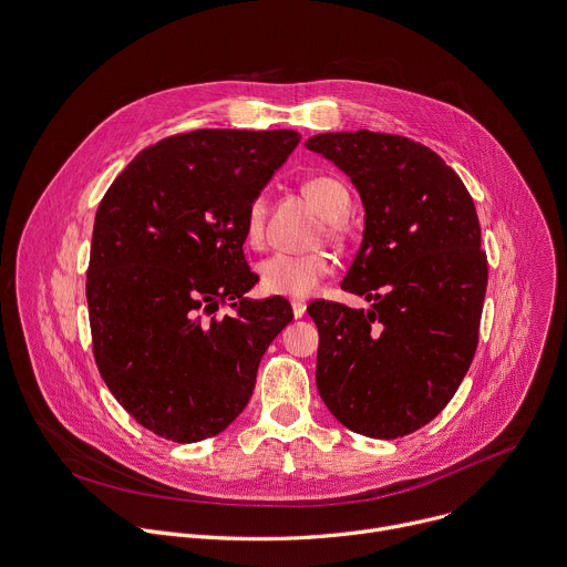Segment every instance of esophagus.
I'll list each match as a JSON object with an SVG mask.
<instances>
[{
    "label": "esophagus",
    "mask_w": 567,
    "mask_h": 567,
    "mask_svg": "<svg viewBox=\"0 0 567 567\" xmlns=\"http://www.w3.org/2000/svg\"><path fill=\"white\" fill-rule=\"evenodd\" d=\"M291 309H293L296 318H302L307 311V305H305V300H291Z\"/></svg>",
    "instance_id": "esophagus-1"
}]
</instances>
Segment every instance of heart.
I'll list each match as a JSON object with an SVG mask.
<instances>
[{
    "label": "heart",
    "mask_w": 567,
    "mask_h": 567,
    "mask_svg": "<svg viewBox=\"0 0 567 567\" xmlns=\"http://www.w3.org/2000/svg\"><path fill=\"white\" fill-rule=\"evenodd\" d=\"M302 190L307 199L320 210V215L328 217V230L337 233L339 230L337 219H341L352 204L348 188L334 177L320 175V177L307 179ZM265 213H267L265 197L260 195L254 197L247 206L245 224H241L245 239L251 247L262 245ZM332 269H334L332 258L322 251L274 254L258 265L262 289L271 296H287V298L311 296L320 287V282L332 274Z\"/></svg>",
    "instance_id": "obj_1"
}]
</instances>
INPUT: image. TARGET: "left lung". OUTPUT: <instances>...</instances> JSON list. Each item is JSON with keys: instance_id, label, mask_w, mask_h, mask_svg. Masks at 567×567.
<instances>
[{"instance_id": "8db88e82", "label": "left lung", "mask_w": 567, "mask_h": 567, "mask_svg": "<svg viewBox=\"0 0 567 567\" xmlns=\"http://www.w3.org/2000/svg\"><path fill=\"white\" fill-rule=\"evenodd\" d=\"M307 150L352 179L361 249L334 300L307 307L318 328L316 388L350 431L396 440L435 420L460 388L480 334L489 269L462 179L431 147L399 134L328 132Z\"/></svg>"}]
</instances>
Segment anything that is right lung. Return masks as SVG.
Returning <instances> with one entry per match:
<instances>
[{
    "label": "right lung",
    "mask_w": 567,
    "mask_h": 567,
    "mask_svg": "<svg viewBox=\"0 0 567 567\" xmlns=\"http://www.w3.org/2000/svg\"><path fill=\"white\" fill-rule=\"evenodd\" d=\"M293 130H195L141 150L99 204L87 267L92 350L121 406L190 444L249 403L291 305L249 300L245 213L298 145ZM228 303L233 315L217 317Z\"/></svg>",
    "instance_id": "right-lung-1"
}]
</instances>
